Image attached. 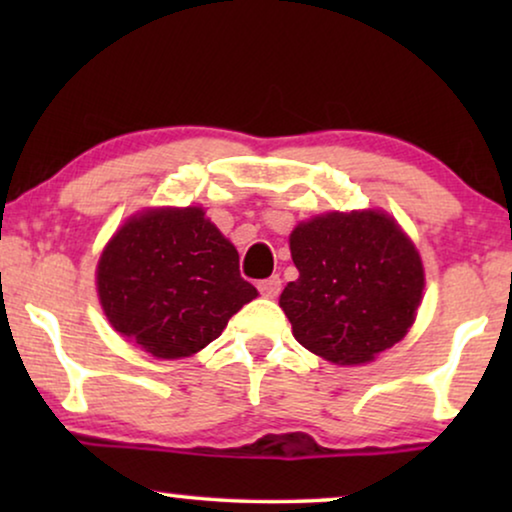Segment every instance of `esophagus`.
Returning a JSON list of instances; mask_svg holds the SVG:
<instances>
[{"instance_id": "esophagus-1", "label": "esophagus", "mask_w": 512, "mask_h": 512, "mask_svg": "<svg viewBox=\"0 0 512 512\" xmlns=\"http://www.w3.org/2000/svg\"><path fill=\"white\" fill-rule=\"evenodd\" d=\"M258 291H261L263 298H277L279 291H282V279L277 275L263 279V282H258Z\"/></svg>"}]
</instances>
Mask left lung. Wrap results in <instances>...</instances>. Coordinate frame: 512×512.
I'll return each mask as SVG.
<instances>
[{
	"label": "left lung",
	"mask_w": 512,
	"mask_h": 512,
	"mask_svg": "<svg viewBox=\"0 0 512 512\" xmlns=\"http://www.w3.org/2000/svg\"><path fill=\"white\" fill-rule=\"evenodd\" d=\"M296 282L279 307L293 338L321 359L359 366L394 347L415 324L424 265L403 228L380 209L328 212L289 237Z\"/></svg>",
	"instance_id": "8db88e82"
}]
</instances>
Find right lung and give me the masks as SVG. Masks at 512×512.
<instances>
[{
	"mask_svg": "<svg viewBox=\"0 0 512 512\" xmlns=\"http://www.w3.org/2000/svg\"><path fill=\"white\" fill-rule=\"evenodd\" d=\"M97 293L109 324L156 359L205 349L258 296L202 207L130 216L102 251Z\"/></svg>",
	"mask_w": 512,
	"mask_h": 512,
	"instance_id": "obj_1",
	"label": "right lung"
}]
</instances>
